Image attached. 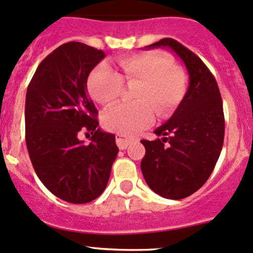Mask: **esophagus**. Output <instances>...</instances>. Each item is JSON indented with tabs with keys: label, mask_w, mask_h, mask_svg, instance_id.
I'll return each instance as SVG.
<instances>
[{
	"label": "esophagus",
	"mask_w": 253,
	"mask_h": 253,
	"mask_svg": "<svg viewBox=\"0 0 253 253\" xmlns=\"http://www.w3.org/2000/svg\"><path fill=\"white\" fill-rule=\"evenodd\" d=\"M130 142H131V140L127 139L124 135L117 134V145H118V147L121 148V150H126Z\"/></svg>",
	"instance_id": "esophagus-1"
}]
</instances>
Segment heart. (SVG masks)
<instances>
[{
  "label": "heart",
  "mask_w": 253,
  "mask_h": 253,
  "mask_svg": "<svg viewBox=\"0 0 253 253\" xmlns=\"http://www.w3.org/2000/svg\"><path fill=\"white\" fill-rule=\"evenodd\" d=\"M122 73L107 64H100L91 72L87 90L101 105H111L121 96L123 83L136 85L132 91L134 103H119L107 109L102 124L109 131L137 134L153 122L155 112L167 117L180 103L186 93L187 77L179 67L173 66L169 56L158 51L142 52L119 61Z\"/></svg>",
  "instance_id": "b5f03b06"
}]
</instances>
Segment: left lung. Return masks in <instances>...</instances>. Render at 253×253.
Returning <instances> with one entry per match:
<instances>
[{
    "label": "left lung",
    "mask_w": 253,
    "mask_h": 253,
    "mask_svg": "<svg viewBox=\"0 0 253 253\" xmlns=\"http://www.w3.org/2000/svg\"><path fill=\"white\" fill-rule=\"evenodd\" d=\"M168 47L184 62L189 87L173 116L155 130L153 141L141 140L146 153L141 171L150 189L165 199L181 200L196 192L214 169L224 141V113L219 87L210 69L174 39L146 48Z\"/></svg>",
    "instance_id": "left-lung-1"
}]
</instances>
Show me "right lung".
<instances>
[{
  "label": "right lung",
  "mask_w": 253,
  "mask_h": 253,
  "mask_svg": "<svg viewBox=\"0 0 253 253\" xmlns=\"http://www.w3.org/2000/svg\"><path fill=\"white\" fill-rule=\"evenodd\" d=\"M105 52L82 42H67L36 69L25 98V141L41 183L63 201L87 204L107 186L118 155L116 136L102 131L97 109L87 95L90 72ZM91 131L90 144L79 140Z\"/></svg>",
  "instance_id": "add662e5"
}]
</instances>
